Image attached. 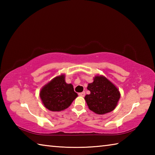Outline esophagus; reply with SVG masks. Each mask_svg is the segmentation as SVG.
<instances>
[{
    "mask_svg": "<svg viewBox=\"0 0 155 155\" xmlns=\"http://www.w3.org/2000/svg\"><path fill=\"white\" fill-rule=\"evenodd\" d=\"M85 95V91H83V92H81V93H78V96H81V97H84Z\"/></svg>",
    "mask_w": 155,
    "mask_h": 155,
    "instance_id": "obj_1",
    "label": "esophagus"
}]
</instances>
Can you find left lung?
<instances>
[{"instance_id": "left-lung-1", "label": "left lung", "mask_w": 155, "mask_h": 155, "mask_svg": "<svg viewBox=\"0 0 155 155\" xmlns=\"http://www.w3.org/2000/svg\"><path fill=\"white\" fill-rule=\"evenodd\" d=\"M87 90L90 94L85 96V100L91 111L103 115L114 111L120 98L117 87L108 78L103 75H96L92 83H89Z\"/></svg>"}]
</instances>
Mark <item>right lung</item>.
<instances>
[{
  "instance_id": "right-lung-1",
  "label": "right lung",
  "mask_w": 155,
  "mask_h": 155,
  "mask_svg": "<svg viewBox=\"0 0 155 155\" xmlns=\"http://www.w3.org/2000/svg\"><path fill=\"white\" fill-rule=\"evenodd\" d=\"M65 77L64 74L57 76L41 89V101L50 111H61L67 109L78 96L72 84L65 82Z\"/></svg>"
}]
</instances>
